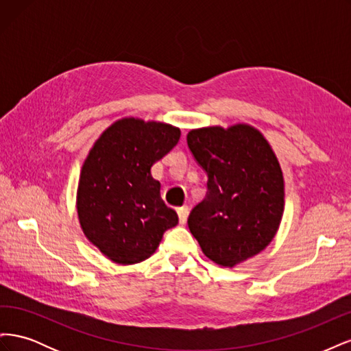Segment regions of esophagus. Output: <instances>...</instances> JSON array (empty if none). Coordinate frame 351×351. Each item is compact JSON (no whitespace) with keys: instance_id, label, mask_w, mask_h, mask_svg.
<instances>
[{"instance_id":"esophagus-1","label":"esophagus","mask_w":351,"mask_h":351,"mask_svg":"<svg viewBox=\"0 0 351 351\" xmlns=\"http://www.w3.org/2000/svg\"><path fill=\"white\" fill-rule=\"evenodd\" d=\"M177 214H178V219H180V224H186L187 217H189V206H180L177 209Z\"/></svg>"}]
</instances>
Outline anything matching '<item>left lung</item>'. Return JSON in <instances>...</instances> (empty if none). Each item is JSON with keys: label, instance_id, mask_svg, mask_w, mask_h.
Here are the masks:
<instances>
[{"label": "left lung", "instance_id": "8db88e82", "mask_svg": "<svg viewBox=\"0 0 351 351\" xmlns=\"http://www.w3.org/2000/svg\"><path fill=\"white\" fill-rule=\"evenodd\" d=\"M187 145L208 174L205 199L189 230L205 256L224 268L256 256L277 234L284 214V176L272 146L246 123L187 133Z\"/></svg>", "mask_w": 351, "mask_h": 351}]
</instances>
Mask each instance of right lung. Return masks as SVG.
I'll return each instance as SVG.
<instances>
[{
    "label": "right lung",
    "mask_w": 351,
    "mask_h": 351,
    "mask_svg": "<svg viewBox=\"0 0 351 351\" xmlns=\"http://www.w3.org/2000/svg\"><path fill=\"white\" fill-rule=\"evenodd\" d=\"M178 127L124 117L105 129L82 165L76 208L83 234L117 265L151 258L178 224L152 165L178 143Z\"/></svg>",
    "instance_id": "obj_1"
}]
</instances>
